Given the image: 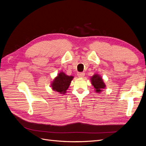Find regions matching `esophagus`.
<instances>
[{
	"instance_id": "34e87169",
	"label": "esophagus",
	"mask_w": 146,
	"mask_h": 146,
	"mask_svg": "<svg viewBox=\"0 0 146 146\" xmlns=\"http://www.w3.org/2000/svg\"><path fill=\"white\" fill-rule=\"evenodd\" d=\"M85 73H83V72H78V74H77V76H78V77H83L84 76H85Z\"/></svg>"
}]
</instances>
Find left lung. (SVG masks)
<instances>
[{
  "label": "left lung",
  "mask_w": 146,
  "mask_h": 146,
  "mask_svg": "<svg viewBox=\"0 0 146 146\" xmlns=\"http://www.w3.org/2000/svg\"><path fill=\"white\" fill-rule=\"evenodd\" d=\"M91 82L95 88L96 92L99 93L102 91L103 89L106 87L102 78L98 74H94L93 76L91 77Z\"/></svg>",
  "instance_id": "left-lung-1"
}]
</instances>
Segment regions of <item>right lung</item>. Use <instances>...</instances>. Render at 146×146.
<instances>
[{
    "label": "right lung",
    "instance_id": "obj_1",
    "mask_svg": "<svg viewBox=\"0 0 146 146\" xmlns=\"http://www.w3.org/2000/svg\"><path fill=\"white\" fill-rule=\"evenodd\" d=\"M73 78V76H67L63 72H60L51 83L52 89L60 94H64Z\"/></svg>",
    "mask_w": 146,
    "mask_h": 146
}]
</instances>
